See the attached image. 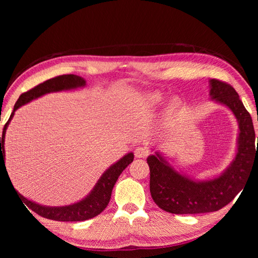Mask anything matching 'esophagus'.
<instances>
[{
    "label": "esophagus",
    "instance_id": "obj_1",
    "mask_svg": "<svg viewBox=\"0 0 258 258\" xmlns=\"http://www.w3.org/2000/svg\"><path fill=\"white\" fill-rule=\"evenodd\" d=\"M134 155H135V157L144 158L149 155V150L143 146H138V147H135V150H134Z\"/></svg>",
    "mask_w": 258,
    "mask_h": 258
}]
</instances>
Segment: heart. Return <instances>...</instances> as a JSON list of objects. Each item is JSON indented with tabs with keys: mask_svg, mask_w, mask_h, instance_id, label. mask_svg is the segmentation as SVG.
I'll return each mask as SVG.
<instances>
[{
	"mask_svg": "<svg viewBox=\"0 0 258 258\" xmlns=\"http://www.w3.org/2000/svg\"><path fill=\"white\" fill-rule=\"evenodd\" d=\"M150 100H151V102H153V103H158V102H160V101L162 100V97H161L160 94H152V95L150 96Z\"/></svg>",
	"mask_w": 258,
	"mask_h": 258,
	"instance_id": "obj_1",
	"label": "heart"
}]
</instances>
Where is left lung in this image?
<instances>
[{
  "label": "left lung",
  "instance_id": "1",
  "mask_svg": "<svg viewBox=\"0 0 258 258\" xmlns=\"http://www.w3.org/2000/svg\"><path fill=\"white\" fill-rule=\"evenodd\" d=\"M211 96L232 109L239 123L237 155L222 176L197 183L183 176L160 155L147 158L152 199L163 211L172 214H201L221 210L243 188L251 166L258 163V146L250 114L234 87L220 80H211ZM258 140V138H257Z\"/></svg>",
  "mask_w": 258,
  "mask_h": 258
}]
</instances>
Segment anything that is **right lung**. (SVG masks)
Masks as SVG:
<instances>
[{"mask_svg": "<svg viewBox=\"0 0 258 258\" xmlns=\"http://www.w3.org/2000/svg\"><path fill=\"white\" fill-rule=\"evenodd\" d=\"M84 85H85V81L82 78H80V76L74 75V74H65V75L55 76V78L43 82V83L34 86L33 89L22 93L19 97V100L15 103L14 109L12 114H11L9 120L4 125L2 138H0V171H1L2 165L5 167V162H4L5 132H7L8 125L10 123V120L12 119L16 109H18L20 106L24 105L25 103L34 100L36 97L44 95L46 93L76 89V87L84 86ZM133 160H134L133 153H130V154L125 155L123 158H120L117 163H115L113 166L109 167L107 171L103 174V176L95 185L94 189L91 191V194L87 196L86 199L73 205H69L64 207H45V206L35 204V203L24 199V197L20 194L18 196L27 207L31 208L33 212H35L37 215L48 218V220L58 221V222H81V221L90 220V218L97 216L98 214L105 210L106 206L108 205L109 200H111L112 189L114 187L115 183H116L118 176L122 174L124 169L133 162Z\"/></svg>", "mask_w": 258, "mask_h": 258, "instance_id": "1", "label": "right lung"}]
</instances>
